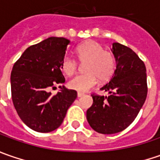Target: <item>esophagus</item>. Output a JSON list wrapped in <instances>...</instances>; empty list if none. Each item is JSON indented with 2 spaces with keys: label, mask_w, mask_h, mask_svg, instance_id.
Here are the masks:
<instances>
[{
  "label": "esophagus",
  "mask_w": 160,
  "mask_h": 160,
  "mask_svg": "<svg viewBox=\"0 0 160 160\" xmlns=\"http://www.w3.org/2000/svg\"><path fill=\"white\" fill-rule=\"evenodd\" d=\"M84 95L83 93H82V92H77V97L78 98H80V97H83V96Z\"/></svg>",
  "instance_id": "34e87169"
}]
</instances>
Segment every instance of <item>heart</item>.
I'll list each match as a JSON object with an SVG mask.
<instances>
[{
  "label": "heart",
  "instance_id": "obj_1",
  "mask_svg": "<svg viewBox=\"0 0 160 160\" xmlns=\"http://www.w3.org/2000/svg\"><path fill=\"white\" fill-rule=\"evenodd\" d=\"M80 62H86V73L77 75L68 81V87L77 92H86L92 88L98 81H108L115 73L116 58L113 53L105 51L104 47L95 41H87L76 49ZM77 61L70 56H65L61 68L67 76H72L77 69Z\"/></svg>",
  "mask_w": 160,
  "mask_h": 160
}]
</instances>
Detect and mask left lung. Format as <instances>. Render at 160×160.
<instances>
[{
    "mask_svg": "<svg viewBox=\"0 0 160 160\" xmlns=\"http://www.w3.org/2000/svg\"><path fill=\"white\" fill-rule=\"evenodd\" d=\"M111 51L117 68L110 81L101 88L108 96L92 94L93 103L86 112L91 127L103 134L117 133L130 126L148 92L146 68L138 55L118 42H114Z\"/></svg>",
    "mask_w": 160,
    "mask_h": 160,
    "instance_id": "left-lung-1",
    "label": "left lung"
}]
</instances>
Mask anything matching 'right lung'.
Instances as JSON below:
<instances>
[{
    "label": "right lung",
    "instance_id": "add662e5",
    "mask_svg": "<svg viewBox=\"0 0 160 160\" xmlns=\"http://www.w3.org/2000/svg\"><path fill=\"white\" fill-rule=\"evenodd\" d=\"M70 41L49 37L28 47L13 66L10 75L11 97L17 113L32 130L49 132L57 129L77 99L75 90L64 85L56 95L49 92L65 83L61 62Z\"/></svg>",
    "mask_w": 160,
    "mask_h": 160
}]
</instances>
